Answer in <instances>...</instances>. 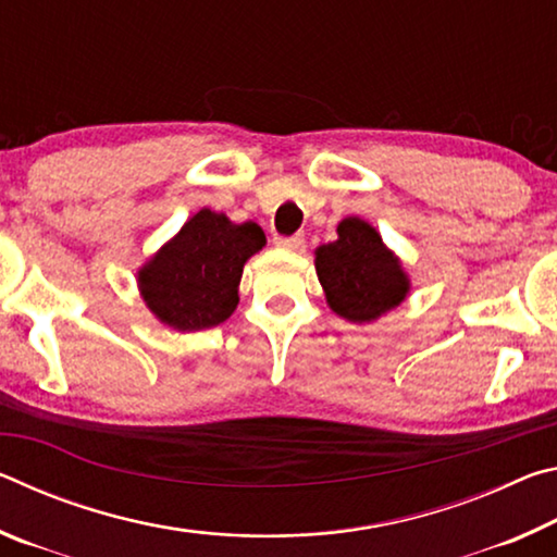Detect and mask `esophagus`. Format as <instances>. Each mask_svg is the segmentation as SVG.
I'll return each instance as SVG.
<instances>
[{"label": "esophagus", "instance_id": "34e87169", "mask_svg": "<svg viewBox=\"0 0 557 557\" xmlns=\"http://www.w3.org/2000/svg\"><path fill=\"white\" fill-rule=\"evenodd\" d=\"M275 245H280V248L285 250H301L305 248V235H277L275 238Z\"/></svg>", "mask_w": 557, "mask_h": 557}]
</instances>
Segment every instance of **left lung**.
<instances>
[{
	"label": "left lung",
	"instance_id": "8db88e82",
	"mask_svg": "<svg viewBox=\"0 0 557 557\" xmlns=\"http://www.w3.org/2000/svg\"><path fill=\"white\" fill-rule=\"evenodd\" d=\"M338 238L317 248V275L329 307L348 322H371L398 307L408 277L373 225L361 219L338 223Z\"/></svg>",
	"mask_w": 557,
	"mask_h": 557
}]
</instances>
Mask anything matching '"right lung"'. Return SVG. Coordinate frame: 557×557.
I'll use <instances>...</instances> for the list:
<instances>
[{
	"mask_svg": "<svg viewBox=\"0 0 557 557\" xmlns=\"http://www.w3.org/2000/svg\"><path fill=\"white\" fill-rule=\"evenodd\" d=\"M265 245L258 223H231L203 209L139 270V289L159 322L201 332L225 322L238 305L243 265Z\"/></svg>",
	"mask_w": 557,
	"mask_h": 557,
	"instance_id": "right-lung-1",
	"label": "right lung"
}]
</instances>
